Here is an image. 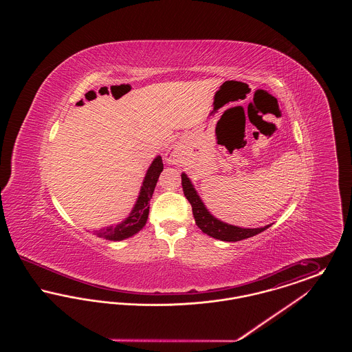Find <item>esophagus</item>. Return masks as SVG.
<instances>
[{
  "label": "esophagus",
  "instance_id": "34e87169",
  "mask_svg": "<svg viewBox=\"0 0 352 352\" xmlns=\"http://www.w3.org/2000/svg\"><path fill=\"white\" fill-rule=\"evenodd\" d=\"M178 160H179V153H178V151H177L174 146L170 148V149L166 151V154H165V161H166L168 164H177Z\"/></svg>",
  "mask_w": 352,
  "mask_h": 352
}]
</instances>
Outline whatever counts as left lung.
I'll return each instance as SVG.
<instances>
[{
  "label": "left lung",
  "mask_w": 352,
  "mask_h": 352,
  "mask_svg": "<svg viewBox=\"0 0 352 352\" xmlns=\"http://www.w3.org/2000/svg\"><path fill=\"white\" fill-rule=\"evenodd\" d=\"M181 177H182L184 197L187 201H190V204L192 207L195 223L201 228V232H204L214 239L221 240V241H240V240L252 237L254 234H260L270 227V224H269V226L261 227V228H241V227L232 226V224L219 220L207 210V207L204 206L201 197L198 195L190 178L184 173H182Z\"/></svg>",
  "instance_id": "left-lung-1"
}]
</instances>
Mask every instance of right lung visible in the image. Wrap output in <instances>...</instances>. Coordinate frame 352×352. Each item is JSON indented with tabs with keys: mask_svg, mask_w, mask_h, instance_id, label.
<instances>
[{
	"mask_svg": "<svg viewBox=\"0 0 352 352\" xmlns=\"http://www.w3.org/2000/svg\"><path fill=\"white\" fill-rule=\"evenodd\" d=\"M162 170H164L162 158H161V155H157L153 160L151 166L145 174L142 186L140 188L138 198L134 203L133 208H132L129 217L124 219L121 223L115 224V226H108V227L100 228L99 231L95 232V234H98V237H102L105 240L120 241V240L132 237L133 234L140 232L148 221L149 201H151V197H153L155 184H157V181H158L160 174L162 173Z\"/></svg>",
	"mask_w": 352,
	"mask_h": 352,
	"instance_id": "right-lung-1",
	"label": "right lung"
}]
</instances>
